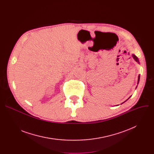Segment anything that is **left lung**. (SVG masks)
Listing matches in <instances>:
<instances>
[{
  "mask_svg": "<svg viewBox=\"0 0 154 154\" xmlns=\"http://www.w3.org/2000/svg\"><path fill=\"white\" fill-rule=\"evenodd\" d=\"M132 57H134V60H135L137 62H138V63L140 64V62H139V60H138V58H137V57H136L135 55H134V54L132 55ZM140 75H138V83H137V84H138V83H139V81H140ZM137 87H136V88H137ZM130 97H129V98H130ZM129 98H128V99H129ZM128 99H127V100H128ZM126 100H125V101H126ZM123 103H124V102H123Z\"/></svg>",
  "mask_w": 154,
  "mask_h": 154,
  "instance_id": "obj_1",
  "label": "left lung"
}]
</instances>
